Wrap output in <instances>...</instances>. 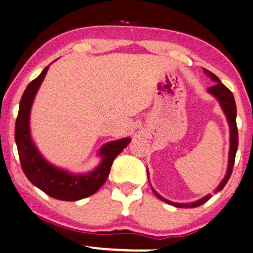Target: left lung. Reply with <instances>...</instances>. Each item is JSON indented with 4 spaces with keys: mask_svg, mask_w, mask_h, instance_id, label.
<instances>
[{
    "mask_svg": "<svg viewBox=\"0 0 253 253\" xmlns=\"http://www.w3.org/2000/svg\"><path fill=\"white\" fill-rule=\"evenodd\" d=\"M204 72L206 73L207 75L214 81V82H216L215 85L208 87V92H210L211 95H213L215 98L218 100V103H220V105L222 107V110H223L225 117H227L229 128H230V150H229L228 170H227V174H225V177L223 178V180L221 181L216 190H215V192H218L225 186V184H227L229 178H230L231 172H232V168H234V163H235V157H236V151H237V147H238V130H237V125H236L237 110H236V103H235L234 95H232V92L230 91V90H229L228 87L224 85V84H222L221 81L218 80V77L216 75H214L213 73L210 72V70L204 69ZM153 191L158 199L164 201V203H167L169 205H172V206L178 207V208H194V207L201 206V205L210 200L211 197V194H208V195H206V197H204L203 199L195 201V203L178 204V203H172V201L163 198L162 195L158 194L157 192L154 190V188H153Z\"/></svg>",
    "mask_w": 253,
    "mask_h": 253,
    "instance_id": "obj_1",
    "label": "left lung"
}]
</instances>
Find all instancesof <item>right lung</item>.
<instances>
[{
  "label": "right lung",
  "mask_w": 253,
  "mask_h": 253,
  "mask_svg": "<svg viewBox=\"0 0 253 253\" xmlns=\"http://www.w3.org/2000/svg\"><path fill=\"white\" fill-rule=\"evenodd\" d=\"M47 66L42 74L29 83L21 102L15 125V140L23 172L31 183L47 195L63 201H76L96 193L109 177L111 167L118 155L128 146L129 137L107 142L100 148L102 156L99 167L89 173H70L52 166L42 156L30 134V112L36 93L48 70Z\"/></svg>",
  "instance_id": "obj_1"
}]
</instances>
